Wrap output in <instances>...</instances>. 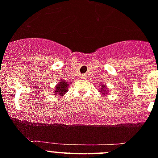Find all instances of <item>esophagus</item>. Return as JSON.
<instances>
[{"instance_id":"1","label":"esophagus","mask_w":158,"mask_h":158,"mask_svg":"<svg viewBox=\"0 0 158 158\" xmlns=\"http://www.w3.org/2000/svg\"><path fill=\"white\" fill-rule=\"evenodd\" d=\"M81 79H86V78H87V76H86V75H81Z\"/></svg>"}]
</instances>
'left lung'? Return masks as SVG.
Wrapping results in <instances>:
<instances>
[{"instance_id":"left-lung-1","label":"left lung","mask_w":158,"mask_h":158,"mask_svg":"<svg viewBox=\"0 0 158 158\" xmlns=\"http://www.w3.org/2000/svg\"><path fill=\"white\" fill-rule=\"evenodd\" d=\"M100 91L103 93V94H105V92L107 91V88H106V86L105 85H102V89H101V90H100Z\"/></svg>"}]
</instances>
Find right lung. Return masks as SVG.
<instances>
[{
	"mask_svg": "<svg viewBox=\"0 0 158 158\" xmlns=\"http://www.w3.org/2000/svg\"><path fill=\"white\" fill-rule=\"evenodd\" d=\"M68 86H69V85H68L67 81H65V80H62L61 82H59V84H58V86H56V89H55L54 95V96L58 95L59 96L64 95L67 91H68V90H67Z\"/></svg>",
	"mask_w": 158,
	"mask_h": 158,
	"instance_id": "right-lung-1",
	"label": "right lung"
}]
</instances>
